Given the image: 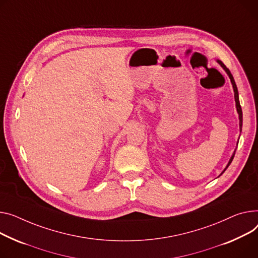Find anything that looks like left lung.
Returning a JSON list of instances; mask_svg holds the SVG:
<instances>
[{
  "mask_svg": "<svg viewBox=\"0 0 258 258\" xmlns=\"http://www.w3.org/2000/svg\"><path fill=\"white\" fill-rule=\"evenodd\" d=\"M218 63L224 68V71L227 73V75H228V77H229V79H230V81H231V84H232V87H233V91H234V99H235V106H236V111H237V113H238V118H239V128H241V131H242V126H243V112H242V108H241V105H239V99H238V92H237V88H236V85H235V82H234V79H233V77H232V75H231V73L229 72V70L228 68L223 64V62L222 61H220V60H218ZM234 153H235V151L233 152V154H232V157L230 158V160H229V162H228V164H227V166H226V168L224 169V171L228 168V166L231 164V162H232V160H233V158H234ZM224 171H223V172L221 173V174H223L224 173ZM220 174V175H221Z\"/></svg>",
  "mask_w": 258,
  "mask_h": 258,
  "instance_id": "left-lung-1",
  "label": "left lung"
}]
</instances>
